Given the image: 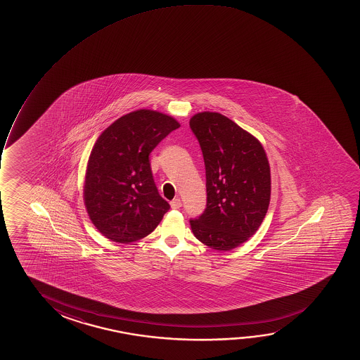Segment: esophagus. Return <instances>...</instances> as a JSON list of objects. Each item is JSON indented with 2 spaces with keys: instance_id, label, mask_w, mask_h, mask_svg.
I'll return each instance as SVG.
<instances>
[{
  "instance_id": "1",
  "label": "esophagus",
  "mask_w": 360,
  "mask_h": 360,
  "mask_svg": "<svg viewBox=\"0 0 360 360\" xmlns=\"http://www.w3.org/2000/svg\"><path fill=\"white\" fill-rule=\"evenodd\" d=\"M181 207H182V200L179 198H176V199H173L172 202H171V207L172 209H179Z\"/></svg>"
}]
</instances>
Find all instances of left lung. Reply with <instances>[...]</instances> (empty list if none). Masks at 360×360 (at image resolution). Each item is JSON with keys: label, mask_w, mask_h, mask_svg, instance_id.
<instances>
[{"label": "left lung", "mask_w": 360, "mask_h": 360, "mask_svg": "<svg viewBox=\"0 0 360 360\" xmlns=\"http://www.w3.org/2000/svg\"><path fill=\"white\" fill-rule=\"evenodd\" d=\"M189 125L202 148L207 209L191 220L194 236L230 251L256 233L271 202V167L258 139L215 112L193 115Z\"/></svg>", "instance_id": "obj_1"}]
</instances>
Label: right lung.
Returning a JSON list of instances; mask_svg holds the SVG:
<instances>
[{"mask_svg":"<svg viewBox=\"0 0 360 360\" xmlns=\"http://www.w3.org/2000/svg\"><path fill=\"white\" fill-rule=\"evenodd\" d=\"M181 124L167 114L138 109L110 124L89 155L84 202L96 229L130 243L158 227L169 204L158 194L148 155Z\"/></svg>","mask_w":360,"mask_h":360,"instance_id":"obj_1","label":"right lung"}]
</instances>
